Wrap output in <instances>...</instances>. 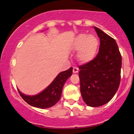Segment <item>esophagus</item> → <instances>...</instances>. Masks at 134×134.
I'll use <instances>...</instances> for the list:
<instances>
[{
	"label": "esophagus",
	"mask_w": 134,
	"mask_h": 134,
	"mask_svg": "<svg viewBox=\"0 0 134 134\" xmlns=\"http://www.w3.org/2000/svg\"><path fill=\"white\" fill-rule=\"evenodd\" d=\"M73 72L77 73L79 72V68L77 67H73Z\"/></svg>",
	"instance_id": "1"
}]
</instances>
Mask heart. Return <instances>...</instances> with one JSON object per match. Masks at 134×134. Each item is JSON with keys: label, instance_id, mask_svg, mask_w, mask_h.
Returning a JSON list of instances; mask_svg holds the SVG:
<instances>
[{"label": "heart", "instance_id": "b5f03b06", "mask_svg": "<svg viewBox=\"0 0 134 134\" xmlns=\"http://www.w3.org/2000/svg\"><path fill=\"white\" fill-rule=\"evenodd\" d=\"M99 46L98 38L93 35L80 34L73 40L71 47L78 51L77 58L82 63H87L94 59Z\"/></svg>", "mask_w": 134, "mask_h": 134}]
</instances>
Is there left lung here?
Listing matches in <instances>:
<instances>
[{"label":"left lung","mask_w":134,"mask_h":134,"mask_svg":"<svg viewBox=\"0 0 134 134\" xmlns=\"http://www.w3.org/2000/svg\"><path fill=\"white\" fill-rule=\"evenodd\" d=\"M94 29L100 39L98 54L94 60L79 66V76L83 101L96 107L109 102L118 90L122 58L116 41L98 27Z\"/></svg>","instance_id":"obj_1"}]
</instances>
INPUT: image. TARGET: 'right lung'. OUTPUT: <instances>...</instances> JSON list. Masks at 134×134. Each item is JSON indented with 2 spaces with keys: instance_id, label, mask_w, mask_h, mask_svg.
<instances>
[{
  "instance_id": "right-lung-1",
  "label": "right lung",
  "mask_w": 134,
  "mask_h": 134,
  "mask_svg": "<svg viewBox=\"0 0 134 134\" xmlns=\"http://www.w3.org/2000/svg\"><path fill=\"white\" fill-rule=\"evenodd\" d=\"M72 74V68L60 72L48 87L36 95L29 96L23 94L18 89L24 100L33 107L47 109L54 106L60 100L62 90L68 79Z\"/></svg>"
}]
</instances>
